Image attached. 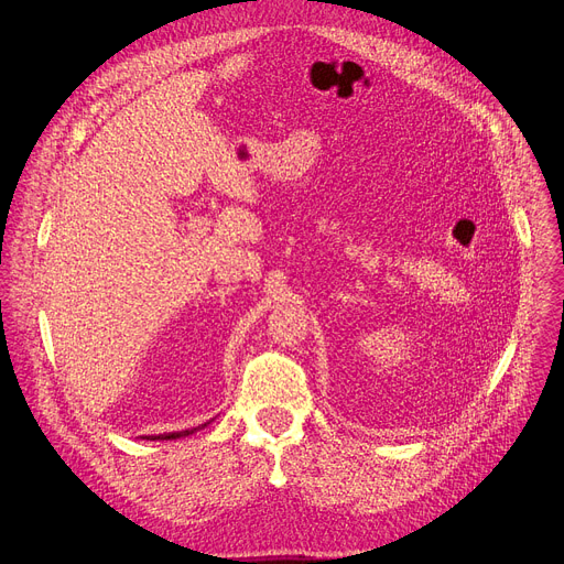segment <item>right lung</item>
Returning <instances> with one entry per match:
<instances>
[{
    "label": "right lung",
    "mask_w": 564,
    "mask_h": 564,
    "mask_svg": "<svg viewBox=\"0 0 564 564\" xmlns=\"http://www.w3.org/2000/svg\"><path fill=\"white\" fill-rule=\"evenodd\" d=\"M185 434H192V432L189 430H185V432H171V434H160L155 438H177V436H185Z\"/></svg>",
    "instance_id": "add662e5"
}]
</instances>
